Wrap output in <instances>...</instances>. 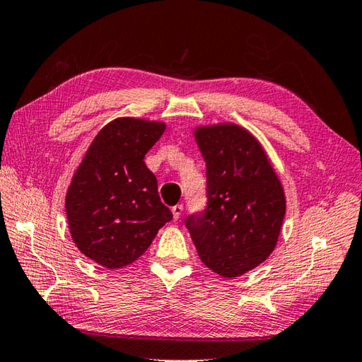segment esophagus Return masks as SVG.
I'll use <instances>...</instances> for the list:
<instances>
[{
    "mask_svg": "<svg viewBox=\"0 0 362 362\" xmlns=\"http://www.w3.org/2000/svg\"><path fill=\"white\" fill-rule=\"evenodd\" d=\"M172 214H173V220L178 221L180 216L182 214V204H176L172 207Z\"/></svg>",
    "mask_w": 362,
    "mask_h": 362,
    "instance_id": "esophagus-1",
    "label": "esophagus"
}]
</instances>
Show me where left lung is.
<instances>
[{"label": "left lung", "instance_id": "obj_1", "mask_svg": "<svg viewBox=\"0 0 362 362\" xmlns=\"http://www.w3.org/2000/svg\"><path fill=\"white\" fill-rule=\"evenodd\" d=\"M206 160L207 207L189 215L199 259L221 277H238L274 251L286 199L267 151L237 124L195 128Z\"/></svg>", "mask_w": 362, "mask_h": 362}]
</instances>
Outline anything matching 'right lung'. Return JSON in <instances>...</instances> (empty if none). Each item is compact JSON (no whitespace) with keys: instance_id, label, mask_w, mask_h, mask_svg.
I'll use <instances>...</instances> for the list:
<instances>
[{"instance_id":"right-lung-1","label":"right lung","mask_w":362,"mask_h":362,"mask_svg":"<svg viewBox=\"0 0 362 362\" xmlns=\"http://www.w3.org/2000/svg\"><path fill=\"white\" fill-rule=\"evenodd\" d=\"M164 122L117 117L95 136L66 192L71 237L80 252L116 269L138 260L173 218L144 158Z\"/></svg>"}]
</instances>
